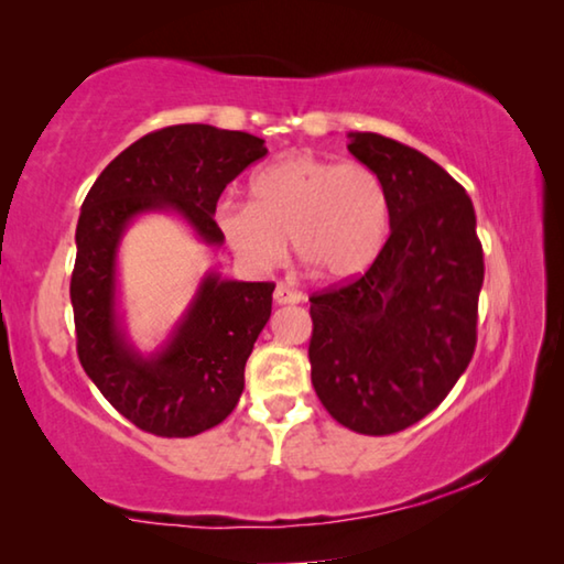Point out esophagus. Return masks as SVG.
Listing matches in <instances>:
<instances>
[{"mask_svg": "<svg viewBox=\"0 0 564 564\" xmlns=\"http://www.w3.org/2000/svg\"><path fill=\"white\" fill-rule=\"evenodd\" d=\"M273 301L275 305H295V303H303V293L301 291H293L289 285H275L273 291Z\"/></svg>", "mask_w": 564, "mask_h": 564, "instance_id": "1", "label": "esophagus"}]
</instances>
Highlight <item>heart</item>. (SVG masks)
<instances>
[{
    "mask_svg": "<svg viewBox=\"0 0 564 564\" xmlns=\"http://www.w3.org/2000/svg\"><path fill=\"white\" fill-rule=\"evenodd\" d=\"M388 194L373 169L358 161L293 151L256 171L248 206L224 204L216 228L236 259L251 271H271L285 259L289 241L321 279H358L383 251Z\"/></svg>",
    "mask_w": 564,
    "mask_h": 564,
    "instance_id": "obj_1",
    "label": "heart"
}]
</instances>
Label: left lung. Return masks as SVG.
I'll return each instance as SVG.
<instances>
[{"label": "left lung", "instance_id": "left-lung-1", "mask_svg": "<svg viewBox=\"0 0 564 564\" xmlns=\"http://www.w3.org/2000/svg\"><path fill=\"white\" fill-rule=\"evenodd\" d=\"M348 139L386 186L390 236L360 279L311 299V380L340 425L390 435L441 405L473 358L482 246L443 166L373 131Z\"/></svg>", "mask_w": 564, "mask_h": 564}]
</instances>
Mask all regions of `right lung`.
<instances>
[{"mask_svg":"<svg viewBox=\"0 0 564 564\" xmlns=\"http://www.w3.org/2000/svg\"><path fill=\"white\" fill-rule=\"evenodd\" d=\"M265 154L263 139L246 131L178 123L123 149L84 198L69 289L76 352L101 395L141 431L191 437L226 420L243 393L275 285L206 271L166 340L144 352L119 299L121 238L141 216L174 214L202 243L224 246L218 196Z\"/></svg>","mask_w":564,"mask_h":564,"instance_id":"obj_1","label":"right lung"}]
</instances>
